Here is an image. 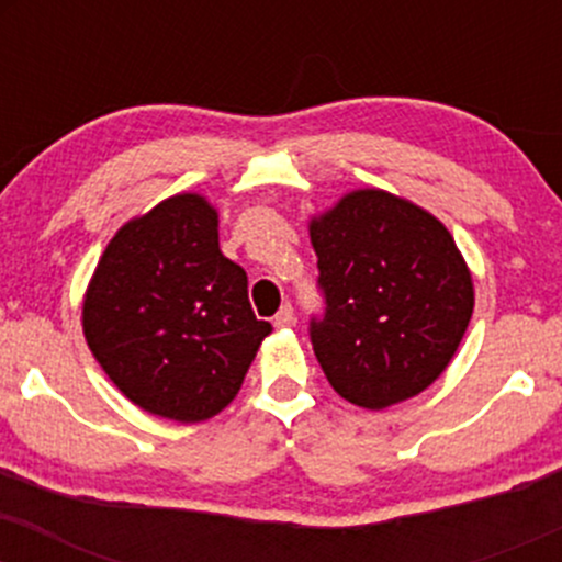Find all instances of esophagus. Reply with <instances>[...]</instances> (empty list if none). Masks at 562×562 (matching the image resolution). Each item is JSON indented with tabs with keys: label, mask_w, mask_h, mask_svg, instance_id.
Here are the masks:
<instances>
[{
	"label": "esophagus",
	"mask_w": 562,
	"mask_h": 562,
	"mask_svg": "<svg viewBox=\"0 0 562 562\" xmlns=\"http://www.w3.org/2000/svg\"><path fill=\"white\" fill-rule=\"evenodd\" d=\"M295 325V312L290 303H282L280 312L274 314V327H293Z\"/></svg>",
	"instance_id": "obj_1"
}]
</instances>
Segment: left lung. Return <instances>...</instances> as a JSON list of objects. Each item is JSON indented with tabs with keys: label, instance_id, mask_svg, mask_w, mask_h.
Returning <instances> with one entry per match:
<instances>
[{
	"label": "left lung",
	"instance_id": "1",
	"mask_svg": "<svg viewBox=\"0 0 562 562\" xmlns=\"http://www.w3.org/2000/svg\"><path fill=\"white\" fill-rule=\"evenodd\" d=\"M308 232L325 299L308 335L333 389L364 409L428 389L473 314V280L449 229L409 200L357 190Z\"/></svg>",
	"mask_w": 562,
	"mask_h": 562
}]
</instances>
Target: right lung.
Returning a JSON list of instances; mask_svg holds the SVG:
<instances>
[{"instance_id":"right-lung-1","label":"right lung","mask_w":562,"mask_h":562,"mask_svg":"<svg viewBox=\"0 0 562 562\" xmlns=\"http://www.w3.org/2000/svg\"><path fill=\"white\" fill-rule=\"evenodd\" d=\"M269 333L245 269L218 250L216 211L192 192L115 232L83 299V335L108 378L177 423L218 415Z\"/></svg>"}]
</instances>
